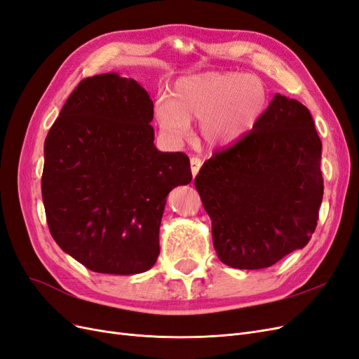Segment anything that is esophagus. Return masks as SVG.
Returning <instances> with one entry per match:
<instances>
[{
	"label": "esophagus",
	"mask_w": 359,
	"mask_h": 359,
	"mask_svg": "<svg viewBox=\"0 0 359 359\" xmlns=\"http://www.w3.org/2000/svg\"><path fill=\"white\" fill-rule=\"evenodd\" d=\"M201 166H202V160L199 157H191L190 158V168H191V175L193 177L198 175Z\"/></svg>",
	"instance_id": "esophagus-1"
}]
</instances>
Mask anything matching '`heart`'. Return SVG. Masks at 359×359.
<instances>
[{
    "instance_id": "b5f03b06",
    "label": "heart",
    "mask_w": 359,
    "mask_h": 359,
    "mask_svg": "<svg viewBox=\"0 0 359 359\" xmlns=\"http://www.w3.org/2000/svg\"><path fill=\"white\" fill-rule=\"evenodd\" d=\"M262 81L241 73L205 72L181 78L170 99L154 103L156 123L166 139L178 142L189 135L191 119L211 147H226L253 128L266 106Z\"/></svg>"
}]
</instances>
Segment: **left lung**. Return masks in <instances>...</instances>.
I'll list each match as a JSON object with an SVG mask.
<instances>
[{"mask_svg": "<svg viewBox=\"0 0 359 359\" xmlns=\"http://www.w3.org/2000/svg\"><path fill=\"white\" fill-rule=\"evenodd\" d=\"M320 158L310 111L276 94L252 132L203 163L194 186L223 264L268 268L309 244L323 198Z\"/></svg>", "mask_w": 359, "mask_h": 359, "instance_id": "obj_1", "label": "left lung"}]
</instances>
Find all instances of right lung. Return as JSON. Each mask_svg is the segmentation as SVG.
Returning <instances> with one entry per match:
<instances>
[{
	"label": "right lung",
	"mask_w": 359,
	"mask_h": 359,
	"mask_svg": "<svg viewBox=\"0 0 359 359\" xmlns=\"http://www.w3.org/2000/svg\"><path fill=\"white\" fill-rule=\"evenodd\" d=\"M154 104L118 73L81 81L45 140L41 196L53 240L94 273H145L160 253L166 198L191 181L182 153H160Z\"/></svg>",
	"instance_id": "obj_1"
}]
</instances>
